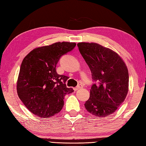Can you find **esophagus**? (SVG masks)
Segmentation results:
<instances>
[{"instance_id": "1", "label": "esophagus", "mask_w": 146, "mask_h": 146, "mask_svg": "<svg viewBox=\"0 0 146 146\" xmlns=\"http://www.w3.org/2000/svg\"><path fill=\"white\" fill-rule=\"evenodd\" d=\"M83 87V86L82 85H78V86L77 87H74L73 88V90H75V91H76V90H78V89H80V88H82Z\"/></svg>"}]
</instances>
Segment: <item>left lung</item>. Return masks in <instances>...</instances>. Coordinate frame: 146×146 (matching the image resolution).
Here are the masks:
<instances>
[{"label": "left lung", "instance_id": "obj_1", "mask_svg": "<svg viewBox=\"0 0 146 146\" xmlns=\"http://www.w3.org/2000/svg\"><path fill=\"white\" fill-rule=\"evenodd\" d=\"M80 52L89 66L94 80L85 107L94 116H110L124 101L129 76L126 64L115 51L94 42H79Z\"/></svg>", "mask_w": 146, "mask_h": 146}]
</instances>
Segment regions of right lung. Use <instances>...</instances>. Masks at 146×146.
<instances>
[{
	"mask_svg": "<svg viewBox=\"0 0 146 146\" xmlns=\"http://www.w3.org/2000/svg\"><path fill=\"white\" fill-rule=\"evenodd\" d=\"M76 46L75 42H56L34 48L25 57L20 67L16 89L26 108L34 115L47 118L60 112L66 94L68 77L56 72L61 56Z\"/></svg>",
	"mask_w": 146,
	"mask_h": 146,
	"instance_id": "right-lung-1",
	"label": "right lung"
}]
</instances>
